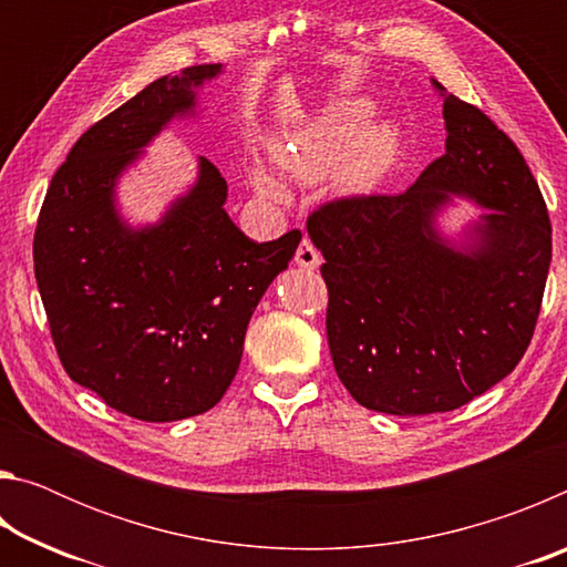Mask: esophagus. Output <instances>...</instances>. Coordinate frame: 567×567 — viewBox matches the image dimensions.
<instances>
[{"label":"esophagus","mask_w":567,"mask_h":567,"mask_svg":"<svg viewBox=\"0 0 567 567\" xmlns=\"http://www.w3.org/2000/svg\"><path fill=\"white\" fill-rule=\"evenodd\" d=\"M295 262H297V267H305V270H318L322 257L318 249H315L310 239H302L300 247H297V252H295Z\"/></svg>","instance_id":"34e87169"}]
</instances>
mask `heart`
Wrapping results in <instances>:
<instances>
[{"label": "heart", "mask_w": 567, "mask_h": 567, "mask_svg": "<svg viewBox=\"0 0 567 567\" xmlns=\"http://www.w3.org/2000/svg\"><path fill=\"white\" fill-rule=\"evenodd\" d=\"M372 107L362 100H338L300 127L272 142V159L297 179L322 177L334 162V185L342 192H364L385 177L398 155V127L388 120L370 122ZM260 195L282 199V187L262 167L252 169Z\"/></svg>", "instance_id": "obj_1"}]
</instances>
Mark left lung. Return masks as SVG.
Instances as JSON below:
<instances>
[{
    "label": "left lung",
    "instance_id": "obj_1",
    "mask_svg": "<svg viewBox=\"0 0 567 567\" xmlns=\"http://www.w3.org/2000/svg\"><path fill=\"white\" fill-rule=\"evenodd\" d=\"M443 97L445 155L402 195L344 197L307 217L328 285V342L362 408L430 415L511 375L530 344L553 257L548 207L520 150L487 114ZM484 207L460 240L436 219Z\"/></svg>",
    "mask_w": 567,
    "mask_h": 567
}]
</instances>
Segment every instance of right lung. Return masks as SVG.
I'll return each instance as SVG.
<instances>
[{"mask_svg":"<svg viewBox=\"0 0 567 567\" xmlns=\"http://www.w3.org/2000/svg\"><path fill=\"white\" fill-rule=\"evenodd\" d=\"M223 64L159 76L82 134L54 172L34 233L56 354L76 385L145 422L215 408L237 375L249 318L300 245V229L255 243L225 213L227 182L197 179L157 223L120 215L117 182Z\"/></svg>","mask_w":567,"mask_h":567,"instance_id":"obj_1","label":"right lung"}]
</instances>
